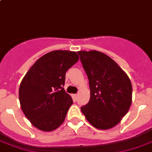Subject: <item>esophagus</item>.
Here are the masks:
<instances>
[{
    "label": "esophagus",
    "mask_w": 152,
    "mask_h": 152,
    "mask_svg": "<svg viewBox=\"0 0 152 152\" xmlns=\"http://www.w3.org/2000/svg\"><path fill=\"white\" fill-rule=\"evenodd\" d=\"M73 100H74V101H76V100H77V98H78V95L75 94V95H73Z\"/></svg>",
    "instance_id": "esophagus-1"
}]
</instances>
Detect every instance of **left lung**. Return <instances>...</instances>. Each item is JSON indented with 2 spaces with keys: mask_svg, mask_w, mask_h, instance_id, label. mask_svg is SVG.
Segmentation results:
<instances>
[{
  "mask_svg": "<svg viewBox=\"0 0 152 152\" xmlns=\"http://www.w3.org/2000/svg\"><path fill=\"white\" fill-rule=\"evenodd\" d=\"M90 88V100L81 107L86 120L97 129H108L126 114L132 104L129 77L110 57L97 50L78 52Z\"/></svg>",
  "mask_w": 152,
  "mask_h": 152,
  "instance_id": "obj_1",
  "label": "left lung"
}]
</instances>
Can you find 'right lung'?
Returning <instances> with one entry per match:
<instances>
[{
  "mask_svg": "<svg viewBox=\"0 0 152 152\" xmlns=\"http://www.w3.org/2000/svg\"><path fill=\"white\" fill-rule=\"evenodd\" d=\"M78 61L77 53L53 50L40 57L22 80L19 90L22 110L40 130H54L65 120L73 103L64 88L65 75Z\"/></svg>",
  "mask_w": 152,
  "mask_h": 152,
  "instance_id": "obj_1",
  "label": "right lung"
}]
</instances>
